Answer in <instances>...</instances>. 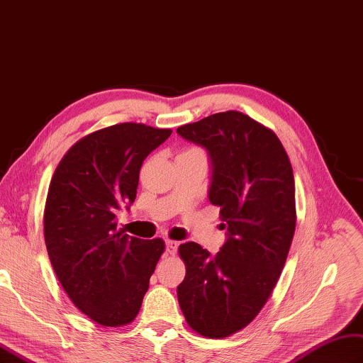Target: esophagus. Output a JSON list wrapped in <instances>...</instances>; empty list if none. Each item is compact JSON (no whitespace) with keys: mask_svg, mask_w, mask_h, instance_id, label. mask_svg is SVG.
<instances>
[{"mask_svg":"<svg viewBox=\"0 0 363 363\" xmlns=\"http://www.w3.org/2000/svg\"><path fill=\"white\" fill-rule=\"evenodd\" d=\"M178 247H179V242H176V240H172V239L165 240V250L169 255L174 256L176 252H178Z\"/></svg>","mask_w":363,"mask_h":363,"instance_id":"1","label":"esophagus"}]
</instances>
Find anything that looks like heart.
<instances>
[{
	"label": "heart",
	"instance_id": "b5f03b06",
	"mask_svg": "<svg viewBox=\"0 0 363 363\" xmlns=\"http://www.w3.org/2000/svg\"><path fill=\"white\" fill-rule=\"evenodd\" d=\"M190 150H198V148H190Z\"/></svg>",
	"mask_w": 363,
	"mask_h": 363
}]
</instances>
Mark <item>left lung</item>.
Returning a JSON list of instances; mask_svg holds the SVG:
<instances>
[{"label":"left lung","mask_w":363,"mask_h":363,"mask_svg":"<svg viewBox=\"0 0 363 363\" xmlns=\"http://www.w3.org/2000/svg\"><path fill=\"white\" fill-rule=\"evenodd\" d=\"M176 132L208 150V199L228 231L216 256L196 242L179 245L178 301L193 331L228 337L256 318L281 277L296 230L293 167L273 130L236 110Z\"/></svg>","instance_id":"obj_1"}]
</instances>
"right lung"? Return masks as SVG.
Wrapping results in <instances>:
<instances>
[{
    "instance_id": "obj_1",
    "label": "right lung",
    "mask_w": 363,
    "mask_h": 363,
    "mask_svg": "<svg viewBox=\"0 0 363 363\" xmlns=\"http://www.w3.org/2000/svg\"><path fill=\"white\" fill-rule=\"evenodd\" d=\"M170 128L123 123L96 130L62 156L49 185L44 239L64 291L89 319L123 327L141 310L165 242L116 230L135 202L143 161Z\"/></svg>"
}]
</instances>
